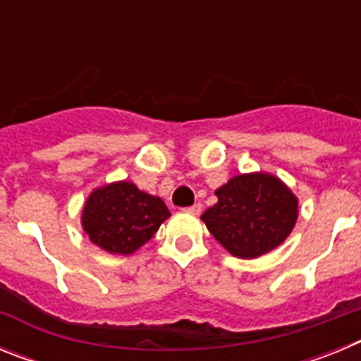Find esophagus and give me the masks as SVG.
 <instances>
[{
    "label": "esophagus",
    "mask_w": 361,
    "mask_h": 361,
    "mask_svg": "<svg viewBox=\"0 0 361 361\" xmlns=\"http://www.w3.org/2000/svg\"><path fill=\"white\" fill-rule=\"evenodd\" d=\"M186 212L191 213V215H199V213L202 212V206H200V204H193V206L186 208Z\"/></svg>",
    "instance_id": "1"
}]
</instances>
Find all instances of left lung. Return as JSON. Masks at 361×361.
<instances>
[{
	"label": "left lung",
	"mask_w": 361,
	"mask_h": 361,
	"mask_svg": "<svg viewBox=\"0 0 361 361\" xmlns=\"http://www.w3.org/2000/svg\"><path fill=\"white\" fill-rule=\"evenodd\" d=\"M215 195L216 204L200 219L237 258H258L279 247L298 219V199L291 188L267 171L235 175Z\"/></svg>",
	"instance_id": "8db88e82"
}]
</instances>
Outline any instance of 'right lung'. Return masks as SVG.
I'll list each match as a JSON object with an SVG mask.
<instances>
[{
	"label": "right lung",
	"mask_w": 361,
	"mask_h": 361,
	"mask_svg": "<svg viewBox=\"0 0 361 361\" xmlns=\"http://www.w3.org/2000/svg\"><path fill=\"white\" fill-rule=\"evenodd\" d=\"M161 197L139 190L130 180L95 188L81 213L82 231L92 244L111 255H132L170 219Z\"/></svg>",
	"instance_id": "add662e5"
}]
</instances>
